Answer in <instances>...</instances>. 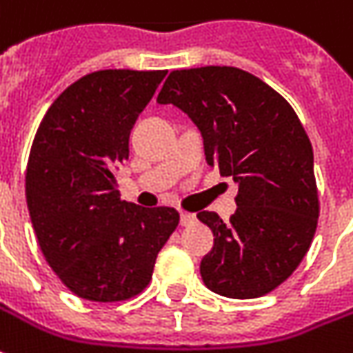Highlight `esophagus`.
<instances>
[{
	"label": "esophagus",
	"instance_id": "1",
	"mask_svg": "<svg viewBox=\"0 0 353 353\" xmlns=\"http://www.w3.org/2000/svg\"><path fill=\"white\" fill-rule=\"evenodd\" d=\"M179 221H181V225H191L196 221V216L191 214V212H181V216H179Z\"/></svg>",
	"mask_w": 353,
	"mask_h": 353
}]
</instances>
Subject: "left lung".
Returning <instances> with one entry per match:
<instances>
[{
  "instance_id": "8db88e82",
  "label": "left lung",
  "mask_w": 353,
  "mask_h": 353,
  "mask_svg": "<svg viewBox=\"0 0 353 353\" xmlns=\"http://www.w3.org/2000/svg\"><path fill=\"white\" fill-rule=\"evenodd\" d=\"M157 101L193 120L208 164L239 183L228 223L216 212L196 214L214 233L204 285L239 300L268 294L304 260L319 218L314 151L294 108L235 66L172 70Z\"/></svg>"
}]
</instances>
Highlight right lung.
Wrapping results in <instances>:
<instances>
[{
	"label": "right lung",
	"instance_id": "1",
	"mask_svg": "<svg viewBox=\"0 0 353 353\" xmlns=\"http://www.w3.org/2000/svg\"><path fill=\"white\" fill-rule=\"evenodd\" d=\"M166 70H97L68 85L32 143L26 202L38 245L76 296L122 302L151 283L176 208L120 199L114 168Z\"/></svg>",
	"mask_w": 353,
	"mask_h": 353
}]
</instances>
